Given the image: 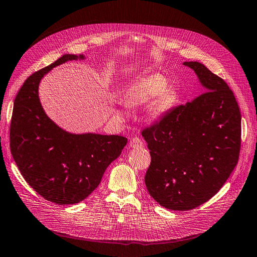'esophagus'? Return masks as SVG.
<instances>
[{
    "label": "esophagus",
    "instance_id": "esophagus-1",
    "mask_svg": "<svg viewBox=\"0 0 257 257\" xmlns=\"http://www.w3.org/2000/svg\"><path fill=\"white\" fill-rule=\"evenodd\" d=\"M129 147L131 149H138V148H142L143 147V143L141 141V139H139V138H133L131 139L130 143H129Z\"/></svg>",
    "mask_w": 257,
    "mask_h": 257
}]
</instances>
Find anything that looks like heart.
Instances as JSON below:
<instances>
[{
    "label": "heart",
    "mask_w": 257,
    "mask_h": 257,
    "mask_svg": "<svg viewBox=\"0 0 257 257\" xmlns=\"http://www.w3.org/2000/svg\"><path fill=\"white\" fill-rule=\"evenodd\" d=\"M169 81L166 76L153 72L136 79L123 90L122 98L128 106H142L157 97L151 107L154 117L164 115L173 104L174 92L168 89Z\"/></svg>",
    "instance_id": "b5f03b06"
}]
</instances>
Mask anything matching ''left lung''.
<instances>
[{
  "mask_svg": "<svg viewBox=\"0 0 257 257\" xmlns=\"http://www.w3.org/2000/svg\"><path fill=\"white\" fill-rule=\"evenodd\" d=\"M203 93L142 131L151 154L150 195L168 209L188 210L219 191L239 160L241 113L233 92L199 62H185Z\"/></svg>",
  "mask_w": 257,
  "mask_h": 257,
  "instance_id": "8db88e82",
  "label": "left lung"
}]
</instances>
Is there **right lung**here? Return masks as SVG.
<instances>
[{
	"instance_id": "right-lung-1",
	"label": "right lung",
	"mask_w": 257,
	"mask_h": 257,
	"mask_svg": "<svg viewBox=\"0 0 257 257\" xmlns=\"http://www.w3.org/2000/svg\"><path fill=\"white\" fill-rule=\"evenodd\" d=\"M84 58L64 54L32 74L18 91L13 108L10 138L16 165L37 193L60 205L87 199L128 141L121 136L71 134L45 114L39 98L41 79L58 65Z\"/></svg>"
}]
</instances>
